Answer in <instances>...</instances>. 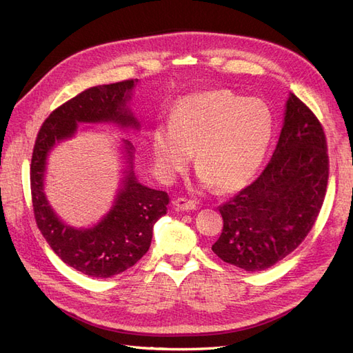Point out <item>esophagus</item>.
<instances>
[{
	"label": "esophagus",
	"instance_id": "34e87169",
	"mask_svg": "<svg viewBox=\"0 0 353 353\" xmlns=\"http://www.w3.org/2000/svg\"><path fill=\"white\" fill-rule=\"evenodd\" d=\"M174 206L176 210H185V212H190V210H196L197 209V205L196 201L193 200H187L184 197H178L174 200Z\"/></svg>",
	"mask_w": 353,
	"mask_h": 353
}]
</instances>
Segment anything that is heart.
<instances>
[{
  "instance_id": "1",
  "label": "heart",
  "mask_w": 353,
  "mask_h": 353,
  "mask_svg": "<svg viewBox=\"0 0 353 353\" xmlns=\"http://www.w3.org/2000/svg\"><path fill=\"white\" fill-rule=\"evenodd\" d=\"M272 135L274 116L262 100L216 90L179 99L168 125L153 130L150 147L163 183L185 172L194 153L203 187L234 191L258 174Z\"/></svg>"
}]
</instances>
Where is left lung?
Masks as SVG:
<instances>
[{"mask_svg":"<svg viewBox=\"0 0 353 353\" xmlns=\"http://www.w3.org/2000/svg\"><path fill=\"white\" fill-rule=\"evenodd\" d=\"M328 181L327 143L315 114L288 94L272 157L259 178L219 206L223 228L212 250L244 271L284 259L311 231Z\"/></svg>","mask_w":353,"mask_h":353,"instance_id":"8db88e82","label":"left lung"}]
</instances>
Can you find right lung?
Returning a JSON list of instances; mask_svg holds the SVG:
<instances>
[{
    "label": "right lung",
    "instance_id": "obj_1",
    "mask_svg": "<svg viewBox=\"0 0 353 353\" xmlns=\"http://www.w3.org/2000/svg\"><path fill=\"white\" fill-rule=\"evenodd\" d=\"M137 82L99 85L61 104L42 123L32 154L30 191L37 225L63 262L94 279H110L143 258L152 244L154 223L166 215L169 196L137 179L135 148L122 138V178L110 210L92 227H72L47 199V160L59 143L74 137L79 123H112L140 131V122L130 104Z\"/></svg>",
    "mask_w": 353,
    "mask_h": 353
}]
</instances>
